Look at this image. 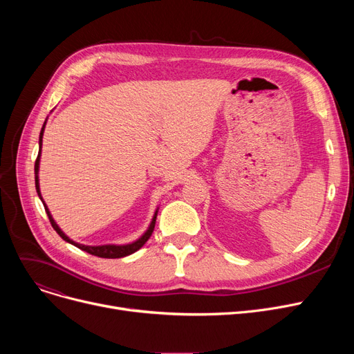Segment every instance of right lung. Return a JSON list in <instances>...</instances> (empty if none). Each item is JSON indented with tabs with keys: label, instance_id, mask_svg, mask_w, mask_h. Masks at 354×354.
<instances>
[{
	"label": "right lung",
	"instance_id": "1",
	"mask_svg": "<svg viewBox=\"0 0 354 354\" xmlns=\"http://www.w3.org/2000/svg\"><path fill=\"white\" fill-rule=\"evenodd\" d=\"M44 124H46V123H44ZM44 124H43L41 132H40V152H39V156H37L35 165H34V171H35V189H37V194H39L40 198H41V194H40V187H39V165H40V155H41V143H43ZM41 201H43V198H41ZM43 203H44V201H43ZM44 208H46V212H47L48 219H50V222H51V227L54 228V231L57 232L64 241H67V243L73 244L74 247H77V248H80V250H83V251H86V252H88V254H91V255H96V257H100V258H122V257L130 255V254L136 252L138 250H140V248L145 245L146 241H147L149 238H151V235H152V232H153V228H155L156 215H158V211H156V212H155V216H153V219H152V222H151V225H149V228H147V231H146L138 241H135V243H132V244H127V245H99V247H88V245L77 244V243H74V241H71V239L59 228V225L55 224L53 216H51V214H50V211H48L47 207H46V203H44Z\"/></svg>",
	"mask_w": 354,
	"mask_h": 354
}]
</instances>
